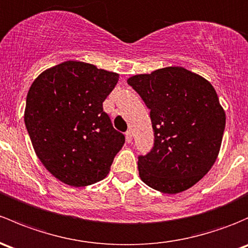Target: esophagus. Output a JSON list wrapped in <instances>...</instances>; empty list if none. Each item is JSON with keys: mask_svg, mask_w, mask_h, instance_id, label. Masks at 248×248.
Masks as SVG:
<instances>
[{"mask_svg": "<svg viewBox=\"0 0 248 248\" xmlns=\"http://www.w3.org/2000/svg\"><path fill=\"white\" fill-rule=\"evenodd\" d=\"M124 137H126V141L128 142V144H131L132 140H133V135H132V132L128 131L126 132V134H124Z\"/></svg>", "mask_w": 248, "mask_h": 248, "instance_id": "34e87169", "label": "esophagus"}]
</instances>
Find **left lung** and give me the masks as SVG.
<instances>
[{
	"label": "left lung",
	"instance_id": "8db88e82",
	"mask_svg": "<svg viewBox=\"0 0 248 248\" xmlns=\"http://www.w3.org/2000/svg\"><path fill=\"white\" fill-rule=\"evenodd\" d=\"M127 83L150 109L155 145L139 155L141 181L164 194H178L212 169L220 152L226 114L205 78L181 66L135 75Z\"/></svg>",
	"mask_w": 248,
	"mask_h": 248
}]
</instances>
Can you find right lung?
I'll return each instance as SVG.
<instances>
[{"mask_svg":"<svg viewBox=\"0 0 248 248\" xmlns=\"http://www.w3.org/2000/svg\"><path fill=\"white\" fill-rule=\"evenodd\" d=\"M119 74L69 61L45 70L27 93L25 124L35 155L57 179L87 186L108 174L124 135L103 111Z\"/></svg>","mask_w":248,"mask_h":248,"instance_id":"1","label":"right lung"}]
</instances>
